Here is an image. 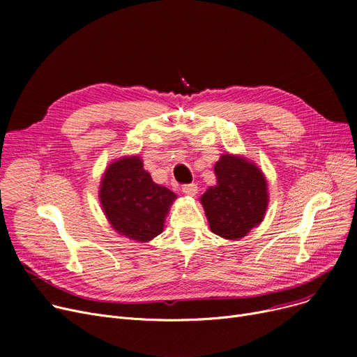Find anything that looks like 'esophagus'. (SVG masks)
Instances as JSON below:
<instances>
[{
	"label": "esophagus",
	"mask_w": 357,
	"mask_h": 357,
	"mask_svg": "<svg viewBox=\"0 0 357 357\" xmlns=\"http://www.w3.org/2000/svg\"><path fill=\"white\" fill-rule=\"evenodd\" d=\"M182 192H183L185 195L194 197V195H197V192H198V186H197L195 183H185V185H182Z\"/></svg>",
	"instance_id": "esophagus-1"
}]
</instances>
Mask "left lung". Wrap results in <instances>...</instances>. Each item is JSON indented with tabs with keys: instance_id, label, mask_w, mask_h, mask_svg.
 Returning <instances> with one entry per match:
<instances>
[{
	"instance_id": "8db88e82",
	"label": "left lung",
	"mask_w": 357,
	"mask_h": 357,
	"mask_svg": "<svg viewBox=\"0 0 357 357\" xmlns=\"http://www.w3.org/2000/svg\"><path fill=\"white\" fill-rule=\"evenodd\" d=\"M217 183L201 197L214 234L236 240L259 226L268 207L264 174L248 159L222 155L214 166Z\"/></svg>"
}]
</instances>
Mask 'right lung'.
<instances>
[{
  "mask_svg": "<svg viewBox=\"0 0 357 357\" xmlns=\"http://www.w3.org/2000/svg\"><path fill=\"white\" fill-rule=\"evenodd\" d=\"M100 198L116 231L136 241H149L163 230L165 215L176 198L153 182L139 156L123 158L104 174Z\"/></svg>",
  "mask_w": 357,
  "mask_h": 357,
  "instance_id": "add662e5",
  "label": "right lung"
}]
</instances>
